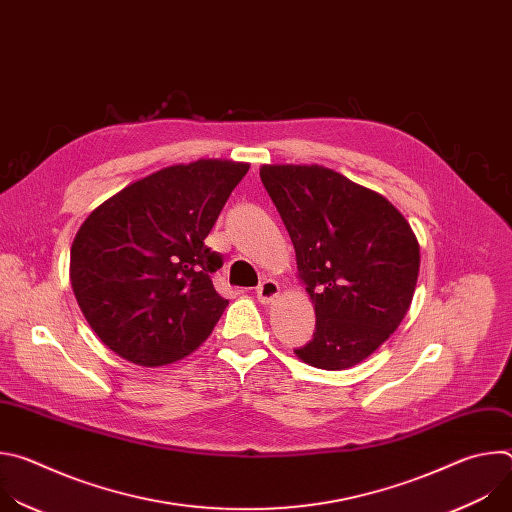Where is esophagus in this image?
I'll use <instances>...</instances> for the list:
<instances>
[{
	"mask_svg": "<svg viewBox=\"0 0 512 512\" xmlns=\"http://www.w3.org/2000/svg\"><path fill=\"white\" fill-rule=\"evenodd\" d=\"M279 296V283L275 279H263L257 287V300L263 306H269Z\"/></svg>",
	"mask_w": 512,
	"mask_h": 512,
	"instance_id": "1",
	"label": "esophagus"
}]
</instances>
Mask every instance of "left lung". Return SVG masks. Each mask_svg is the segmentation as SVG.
Masks as SVG:
<instances>
[{"label":"left lung","mask_w":512,"mask_h":512,"mask_svg":"<svg viewBox=\"0 0 512 512\" xmlns=\"http://www.w3.org/2000/svg\"><path fill=\"white\" fill-rule=\"evenodd\" d=\"M259 176L316 312L314 338L294 352L316 369H350L403 322L419 275L417 237L385 196L330 168L265 164Z\"/></svg>","instance_id":"left-lung-1"}]
</instances>
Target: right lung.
<instances>
[{
    "instance_id": "add662e5",
    "label": "right lung",
    "mask_w": 512,
    "mask_h": 512,
    "mask_svg": "<svg viewBox=\"0 0 512 512\" xmlns=\"http://www.w3.org/2000/svg\"><path fill=\"white\" fill-rule=\"evenodd\" d=\"M249 164L202 158L145 176L99 204L70 247L79 308L117 356L164 367L194 352L229 300L210 273L223 265L204 245Z\"/></svg>"
}]
</instances>
